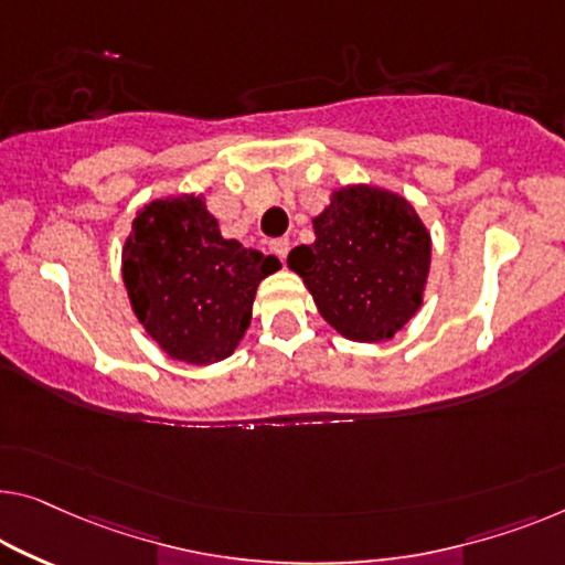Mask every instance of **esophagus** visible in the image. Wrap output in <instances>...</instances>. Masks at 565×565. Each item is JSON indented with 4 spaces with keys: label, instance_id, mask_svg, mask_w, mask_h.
<instances>
[{
    "label": "esophagus",
    "instance_id": "obj_1",
    "mask_svg": "<svg viewBox=\"0 0 565 565\" xmlns=\"http://www.w3.org/2000/svg\"><path fill=\"white\" fill-rule=\"evenodd\" d=\"M271 250L284 260L286 254H289V238H274L271 241Z\"/></svg>",
    "mask_w": 565,
    "mask_h": 565
}]
</instances>
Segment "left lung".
Instances as JSON below:
<instances>
[{"label":"left lung","instance_id":"left-lung-1","mask_svg":"<svg viewBox=\"0 0 565 565\" xmlns=\"http://www.w3.org/2000/svg\"><path fill=\"white\" fill-rule=\"evenodd\" d=\"M315 243L286 258L327 322L348 340L383 342L418 307L431 266V235L406 198L373 184L332 192Z\"/></svg>","mask_w":565,"mask_h":565}]
</instances>
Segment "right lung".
I'll use <instances>...</instances> for the list:
<instances>
[{"label":"right lung","mask_w":565,"mask_h":565,"mask_svg":"<svg viewBox=\"0 0 565 565\" xmlns=\"http://www.w3.org/2000/svg\"><path fill=\"white\" fill-rule=\"evenodd\" d=\"M279 266L276 256L223 238L202 195L149 202L121 254L134 315L167 355L190 365L233 355L258 284Z\"/></svg>","instance_id":"right-lung-1"}]
</instances>
